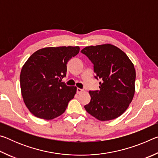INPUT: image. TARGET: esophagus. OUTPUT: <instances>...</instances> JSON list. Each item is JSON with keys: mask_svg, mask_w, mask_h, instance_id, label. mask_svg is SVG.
<instances>
[{"mask_svg": "<svg viewBox=\"0 0 158 158\" xmlns=\"http://www.w3.org/2000/svg\"><path fill=\"white\" fill-rule=\"evenodd\" d=\"M83 91H84V90L79 89V88H78V89H77V94H79V93H81Z\"/></svg>", "mask_w": 158, "mask_h": 158, "instance_id": "34e87169", "label": "esophagus"}]
</instances>
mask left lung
<instances>
[{"label": "left lung", "instance_id": "obj_1", "mask_svg": "<svg viewBox=\"0 0 158 158\" xmlns=\"http://www.w3.org/2000/svg\"><path fill=\"white\" fill-rule=\"evenodd\" d=\"M81 52L94 65L100 90L89 91L90 101L84 106L99 121L116 118L127 110L135 93L136 71L126 53L111 44L89 46Z\"/></svg>", "mask_w": 158, "mask_h": 158}]
</instances>
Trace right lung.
<instances>
[{
  "label": "right lung",
  "instance_id": "1",
  "mask_svg": "<svg viewBox=\"0 0 158 158\" xmlns=\"http://www.w3.org/2000/svg\"><path fill=\"white\" fill-rule=\"evenodd\" d=\"M78 46L44 47L34 52L21 68V92L26 107L39 118L52 120L62 115L77 93L62 79L67 64L79 52Z\"/></svg>",
  "mask_w": 158,
  "mask_h": 158
}]
</instances>
